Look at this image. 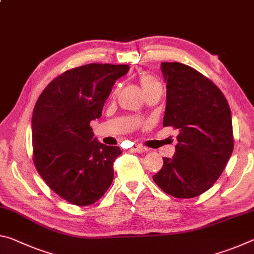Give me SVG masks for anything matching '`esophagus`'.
I'll use <instances>...</instances> for the list:
<instances>
[{
    "label": "esophagus",
    "mask_w": 254,
    "mask_h": 254,
    "mask_svg": "<svg viewBox=\"0 0 254 254\" xmlns=\"http://www.w3.org/2000/svg\"><path fill=\"white\" fill-rule=\"evenodd\" d=\"M131 151L136 152V153H142L145 151V149L143 147H141V145H139V144H134V145H132Z\"/></svg>",
    "instance_id": "esophagus-1"
}]
</instances>
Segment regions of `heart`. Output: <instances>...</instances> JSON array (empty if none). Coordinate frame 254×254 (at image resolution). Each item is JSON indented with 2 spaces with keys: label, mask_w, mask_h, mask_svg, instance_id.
<instances>
[{
  "label": "heart",
  "mask_w": 254,
  "mask_h": 254,
  "mask_svg": "<svg viewBox=\"0 0 254 254\" xmlns=\"http://www.w3.org/2000/svg\"><path fill=\"white\" fill-rule=\"evenodd\" d=\"M140 85H141V88H142V91L145 92L149 88L160 85V83H159V81L151 75H142L140 77Z\"/></svg>",
  "instance_id": "b5f03b06"
}]
</instances>
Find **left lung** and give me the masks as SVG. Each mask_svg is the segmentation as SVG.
Segmentation results:
<instances>
[{"mask_svg":"<svg viewBox=\"0 0 254 254\" xmlns=\"http://www.w3.org/2000/svg\"><path fill=\"white\" fill-rule=\"evenodd\" d=\"M167 83L163 127L178 128L173 158L152 177L163 191L192 198L213 186L233 152L232 114L212 80L180 63H161Z\"/></svg>","mask_w":254,"mask_h":254,"instance_id":"1","label":"left lung"}]
</instances>
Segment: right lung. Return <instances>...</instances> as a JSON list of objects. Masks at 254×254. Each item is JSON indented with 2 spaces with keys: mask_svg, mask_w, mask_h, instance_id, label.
I'll return each mask as SVG.
<instances>
[{
  "mask_svg": "<svg viewBox=\"0 0 254 254\" xmlns=\"http://www.w3.org/2000/svg\"><path fill=\"white\" fill-rule=\"evenodd\" d=\"M128 65L88 64L64 72L40 94L32 114L33 162L50 189L77 206L95 203L114 177L119 147L98 142L89 123Z\"/></svg>",
  "mask_w": 254,
  "mask_h": 254,
  "instance_id": "add662e5",
  "label": "right lung"
}]
</instances>
